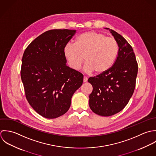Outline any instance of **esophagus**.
Returning a JSON list of instances; mask_svg holds the SVG:
<instances>
[{
  "instance_id": "34e87169",
  "label": "esophagus",
  "mask_w": 156,
  "mask_h": 156,
  "mask_svg": "<svg viewBox=\"0 0 156 156\" xmlns=\"http://www.w3.org/2000/svg\"><path fill=\"white\" fill-rule=\"evenodd\" d=\"M87 81V78L86 77V76H84V78H83V82L84 83H86Z\"/></svg>"
}]
</instances>
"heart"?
Returning a JSON list of instances; mask_svg holds the SVG:
<instances>
[{
	"instance_id": "1",
	"label": "heart",
	"mask_w": 156,
	"mask_h": 156,
	"mask_svg": "<svg viewBox=\"0 0 156 156\" xmlns=\"http://www.w3.org/2000/svg\"><path fill=\"white\" fill-rule=\"evenodd\" d=\"M119 53V46L113 37L94 31L84 32L76 39L75 43H68L63 49L64 56L69 66L79 70L85 60L84 70L87 73L101 74L114 64Z\"/></svg>"
}]
</instances>
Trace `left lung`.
Segmentation results:
<instances>
[{"label": "left lung", "instance_id": "obj_1", "mask_svg": "<svg viewBox=\"0 0 156 156\" xmlns=\"http://www.w3.org/2000/svg\"><path fill=\"white\" fill-rule=\"evenodd\" d=\"M108 30L119 46L118 57L107 72L90 77L93 86L89 95V106L94 113L112 116L124 109L132 96L137 75L138 66L131 45L118 32Z\"/></svg>", "mask_w": 156, "mask_h": 156}]
</instances>
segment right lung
Masks as SVG:
<instances>
[{
  "label": "right lung",
  "mask_w": 156,
  "mask_h": 156,
  "mask_svg": "<svg viewBox=\"0 0 156 156\" xmlns=\"http://www.w3.org/2000/svg\"><path fill=\"white\" fill-rule=\"evenodd\" d=\"M76 30L46 31L25 49L21 78L27 99L33 109L48 119L66 113L73 94L82 85L83 75L66 65L63 49Z\"/></svg>",
  "instance_id": "obj_1"
}]
</instances>
